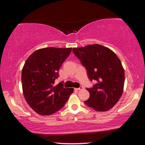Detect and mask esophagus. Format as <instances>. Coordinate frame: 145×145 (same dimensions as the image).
<instances>
[{
	"label": "esophagus",
	"instance_id": "1",
	"mask_svg": "<svg viewBox=\"0 0 145 145\" xmlns=\"http://www.w3.org/2000/svg\"><path fill=\"white\" fill-rule=\"evenodd\" d=\"M76 90H78V91H79V90H83V89H84V88H83L82 87H79V88H75Z\"/></svg>",
	"mask_w": 145,
	"mask_h": 145
}]
</instances>
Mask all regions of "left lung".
Wrapping results in <instances>:
<instances>
[{
    "mask_svg": "<svg viewBox=\"0 0 145 145\" xmlns=\"http://www.w3.org/2000/svg\"><path fill=\"white\" fill-rule=\"evenodd\" d=\"M75 56L87 70L91 81L96 80L85 103L97 112H106L115 105L123 91L125 71L121 61L110 48L99 44L73 48Z\"/></svg>",
    "mask_w": 145,
    "mask_h": 145,
    "instance_id": "1",
    "label": "left lung"
}]
</instances>
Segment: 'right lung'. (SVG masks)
<instances>
[{
    "mask_svg": "<svg viewBox=\"0 0 145 145\" xmlns=\"http://www.w3.org/2000/svg\"><path fill=\"white\" fill-rule=\"evenodd\" d=\"M72 48L47 47L37 50L25 61L22 70V84L25 99L30 107L40 115H50L61 108L73 88H64L59 76L60 67Z\"/></svg>",
    "mask_w": 145,
    "mask_h": 145,
    "instance_id": "add662e5",
    "label": "right lung"
}]
</instances>
